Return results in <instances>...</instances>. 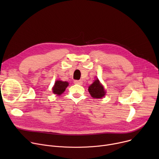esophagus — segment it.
Listing matches in <instances>:
<instances>
[{"mask_svg": "<svg viewBox=\"0 0 159 159\" xmlns=\"http://www.w3.org/2000/svg\"><path fill=\"white\" fill-rule=\"evenodd\" d=\"M74 83L76 84H79V85H82V80H74Z\"/></svg>", "mask_w": 159, "mask_h": 159, "instance_id": "34e87169", "label": "esophagus"}]
</instances>
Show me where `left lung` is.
Masks as SVG:
<instances>
[{"label": "left lung", "instance_id": "8db88e82", "mask_svg": "<svg viewBox=\"0 0 159 159\" xmlns=\"http://www.w3.org/2000/svg\"><path fill=\"white\" fill-rule=\"evenodd\" d=\"M91 96L93 98H102L105 95V90L98 79L95 80L88 89Z\"/></svg>", "mask_w": 159, "mask_h": 159}]
</instances>
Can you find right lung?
Listing matches in <instances>:
<instances>
[{
  "label": "right lung",
  "instance_id": "right-lung-1",
  "mask_svg": "<svg viewBox=\"0 0 159 159\" xmlns=\"http://www.w3.org/2000/svg\"><path fill=\"white\" fill-rule=\"evenodd\" d=\"M68 82H63L61 80L56 81L53 88V93L57 95H61L65 91L66 88L68 87Z\"/></svg>",
  "mask_w": 159,
  "mask_h": 159
}]
</instances>
